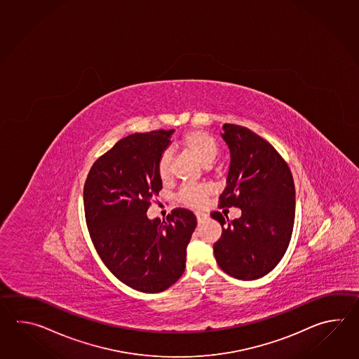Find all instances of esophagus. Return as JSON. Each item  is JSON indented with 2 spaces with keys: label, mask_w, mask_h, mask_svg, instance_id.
<instances>
[{
  "label": "esophagus",
  "mask_w": 359,
  "mask_h": 359,
  "mask_svg": "<svg viewBox=\"0 0 359 359\" xmlns=\"http://www.w3.org/2000/svg\"><path fill=\"white\" fill-rule=\"evenodd\" d=\"M196 218H198V222L204 221L206 219V217H208V214L201 213V212H196Z\"/></svg>",
  "instance_id": "obj_1"
}]
</instances>
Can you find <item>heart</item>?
Here are the masks:
<instances>
[{"instance_id":"b5f03b06","label":"heart","mask_w":359,"mask_h":359,"mask_svg":"<svg viewBox=\"0 0 359 359\" xmlns=\"http://www.w3.org/2000/svg\"><path fill=\"white\" fill-rule=\"evenodd\" d=\"M181 145L184 150L196 156L203 164L209 165L213 163L218 155V145L209 133L204 130H194L186 133L181 140ZM172 172V154L164 151L158 161V175L161 180H167ZM210 187L208 184L198 186H187L178 192V201L184 205L200 206L205 201L210 194Z\"/></svg>"}]
</instances>
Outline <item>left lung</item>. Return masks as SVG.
<instances>
[{
  "instance_id": "left-lung-1",
  "label": "left lung",
  "mask_w": 359,
  "mask_h": 359,
  "mask_svg": "<svg viewBox=\"0 0 359 359\" xmlns=\"http://www.w3.org/2000/svg\"><path fill=\"white\" fill-rule=\"evenodd\" d=\"M222 135L231 153L227 186L219 208H240L241 217L229 222L221 212L222 235L213 245L218 266L238 280H257L283 259L295 219V186L280 153L252 130L226 123Z\"/></svg>"
}]
</instances>
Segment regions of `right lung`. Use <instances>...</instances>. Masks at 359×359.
<instances>
[{"instance_id":"1","label":"right lung","mask_w":359,"mask_h":359,"mask_svg":"<svg viewBox=\"0 0 359 359\" xmlns=\"http://www.w3.org/2000/svg\"><path fill=\"white\" fill-rule=\"evenodd\" d=\"M175 130L135 133L93 163L83 187L92 244L113 275L135 290L161 292L178 281L196 217L184 208L150 221L163 189L158 161Z\"/></svg>"}]
</instances>
